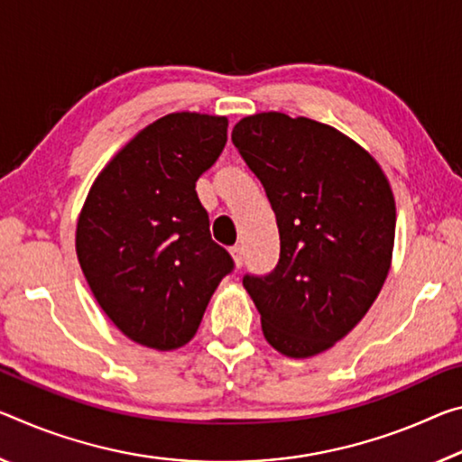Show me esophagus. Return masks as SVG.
<instances>
[{
	"label": "esophagus",
	"instance_id": "1",
	"mask_svg": "<svg viewBox=\"0 0 462 462\" xmlns=\"http://www.w3.org/2000/svg\"><path fill=\"white\" fill-rule=\"evenodd\" d=\"M230 254L234 263H236V267H243L245 265V248L243 246H232L230 248Z\"/></svg>",
	"mask_w": 462,
	"mask_h": 462
}]
</instances>
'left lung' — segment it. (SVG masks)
Returning a JSON list of instances; mask_svg holds the SVG:
<instances>
[{
    "instance_id": "obj_1",
    "label": "left lung",
    "mask_w": 462,
    "mask_h": 462,
    "mask_svg": "<svg viewBox=\"0 0 462 462\" xmlns=\"http://www.w3.org/2000/svg\"><path fill=\"white\" fill-rule=\"evenodd\" d=\"M232 143L280 230L275 269L246 273L243 285L271 346L317 356L360 323L389 275L397 224L389 180L356 142L306 116H245Z\"/></svg>"
}]
</instances>
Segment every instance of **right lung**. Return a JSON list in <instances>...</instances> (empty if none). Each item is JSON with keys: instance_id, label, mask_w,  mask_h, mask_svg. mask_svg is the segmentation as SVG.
I'll list each match as a JSON object with an SVG mask.
<instances>
[{"instance_id": "1", "label": "right lung", "mask_w": 462, "mask_h": 462, "mask_svg": "<svg viewBox=\"0 0 462 462\" xmlns=\"http://www.w3.org/2000/svg\"><path fill=\"white\" fill-rule=\"evenodd\" d=\"M226 131V116H162L108 162L79 214L76 251L88 285L121 333L145 347L191 341L234 269L230 253L211 240L195 191Z\"/></svg>"}]
</instances>
